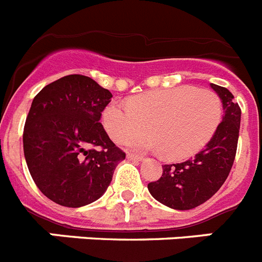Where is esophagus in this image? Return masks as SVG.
I'll use <instances>...</instances> for the list:
<instances>
[{
	"label": "esophagus",
	"mask_w": 262,
	"mask_h": 262,
	"mask_svg": "<svg viewBox=\"0 0 262 262\" xmlns=\"http://www.w3.org/2000/svg\"><path fill=\"white\" fill-rule=\"evenodd\" d=\"M127 159L135 160V161H142L143 156H140V155H135V154H127Z\"/></svg>",
	"instance_id": "esophagus-1"
}]
</instances>
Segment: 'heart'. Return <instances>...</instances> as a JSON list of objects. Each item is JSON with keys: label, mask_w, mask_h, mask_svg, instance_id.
I'll use <instances>...</instances> for the list:
<instances>
[{"label": "heart", "mask_w": 262, "mask_h": 262, "mask_svg": "<svg viewBox=\"0 0 262 262\" xmlns=\"http://www.w3.org/2000/svg\"><path fill=\"white\" fill-rule=\"evenodd\" d=\"M222 115V99L215 92L182 85L139 94L129 98L127 106L108 103L102 123L117 143L140 137L148 126L152 136L131 141V147L161 152L168 160H182L210 142Z\"/></svg>", "instance_id": "b5f03b06"}]
</instances>
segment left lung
<instances>
[{
	"instance_id": "1",
	"label": "left lung",
	"mask_w": 262,
	"mask_h": 262,
	"mask_svg": "<svg viewBox=\"0 0 262 262\" xmlns=\"http://www.w3.org/2000/svg\"><path fill=\"white\" fill-rule=\"evenodd\" d=\"M223 103V120L202 151L184 163L165 164L163 174L148 184L155 200L176 210H190L210 200L227 180L239 140L242 110L227 88L211 84Z\"/></svg>"
}]
</instances>
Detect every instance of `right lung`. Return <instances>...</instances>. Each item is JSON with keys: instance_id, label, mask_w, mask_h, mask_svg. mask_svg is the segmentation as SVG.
<instances>
[{"instance_id": "obj_1", "label": "right lung", "mask_w": 262, "mask_h": 262, "mask_svg": "<svg viewBox=\"0 0 262 262\" xmlns=\"http://www.w3.org/2000/svg\"><path fill=\"white\" fill-rule=\"evenodd\" d=\"M113 94L93 78L69 75L39 92L23 128V152L39 190L57 205L81 207L110 185L126 154L99 122Z\"/></svg>"}]
</instances>
